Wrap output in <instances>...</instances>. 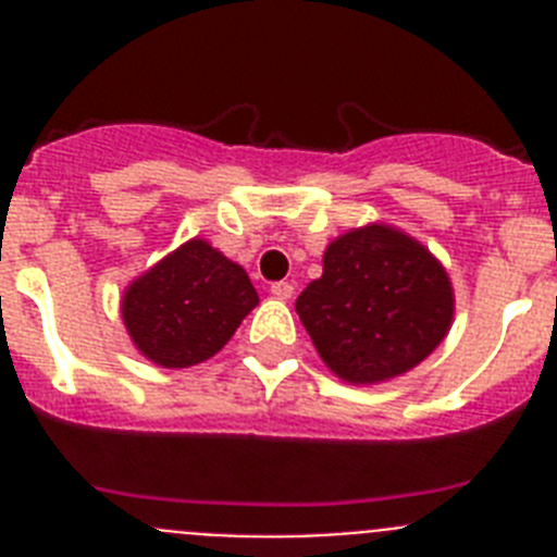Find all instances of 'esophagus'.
<instances>
[{
    "instance_id": "1",
    "label": "esophagus",
    "mask_w": 557,
    "mask_h": 557,
    "mask_svg": "<svg viewBox=\"0 0 557 557\" xmlns=\"http://www.w3.org/2000/svg\"><path fill=\"white\" fill-rule=\"evenodd\" d=\"M293 282H273L270 284V293L275 295V298H282V301H287V298H293Z\"/></svg>"
}]
</instances>
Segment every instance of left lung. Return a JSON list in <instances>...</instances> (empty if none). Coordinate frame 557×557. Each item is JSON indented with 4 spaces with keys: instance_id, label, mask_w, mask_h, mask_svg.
Listing matches in <instances>:
<instances>
[{
    "instance_id": "1",
    "label": "left lung",
    "mask_w": 557,
    "mask_h": 557,
    "mask_svg": "<svg viewBox=\"0 0 557 557\" xmlns=\"http://www.w3.org/2000/svg\"><path fill=\"white\" fill-rule=\"evenodd\" d=\"M295 312L339 379L373 385L435 351L451 326L455 295L424 245L368 225L329 245L323 275L298 295Z\"/></svg>"
}]
</instances>
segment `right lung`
<instances>
[{
  "label": "right lung",
  "mask_w": 557,
  "mask_h": 557,
  "mask_svg": "<svg viewBox=\"0 0 557 557\" xmlns=\"http://www.w3.org/2000/svg\"><path fill=\"white\" fill-rule=\"evenodd\" d=\"M256 304L248 273L191 239L127 287L122 318L156 366L189 368L214 357Z\"/></svg>",
  "instance_id": "1"
}]
</instances>
